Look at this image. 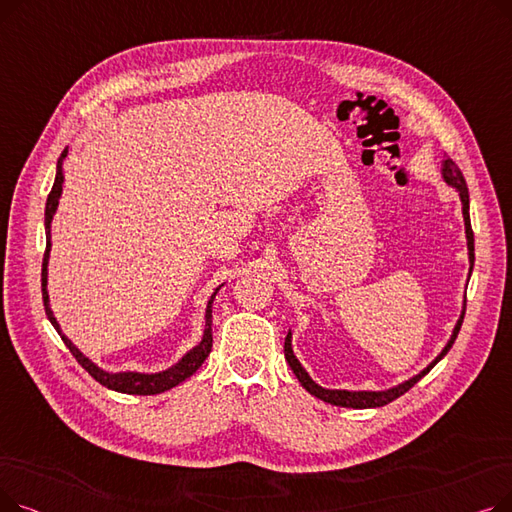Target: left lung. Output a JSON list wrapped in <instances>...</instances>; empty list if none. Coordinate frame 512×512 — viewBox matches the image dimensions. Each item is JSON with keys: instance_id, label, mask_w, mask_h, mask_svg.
Listing matches in <instances>:
<instances>
[{"instance_id": "obj_1", "label": "left lung", "mask_w": 512, "mask_h": 512, "mask_svg": "<svg viewBox=\"0 0 512 512\" xmlns=\"http://www.w3.org/2000/svg\"><path fill=\"white\" fill-rule=\"evenodd\" d=\"M442 176H444V180L448 182V184H452L456 191H459V195H461V201H463V218H465V234H467V249H469V263H471V272H473V263H475V245H473V230H471V220H469V188H467V182H465V176H463V172H461V168L454 164V161L450 159V157H446L444 161H442ZM467 307V305H465ZM465 307H463V313H461V319L456 321V326H454V332H452V336H450V340H448V344L444 346V351L429 363L419 375H415V378H411L409 382H405V384H400V386H396V388H392V390H386V392H348V390H326V388H321V386H317L311 378H309V373L301 367V363L297 361V357H294V353H292V344H290V332H288V336H286V340H284V357H286V361H288V365H290V369L294 371V375H297V380L301 382V386L309 392V394H313V396H317L319 400H324V402H330V405H336V407H346V409H375V407H384V405H388V402H392V400H396L398 396H402L405 392H409L421 378L423 375H427L429 373V369H432L448 351L452 348V344H454V340H456V336H459V330H461V326H463V319H465Z\"/></svg>"}]
</instances>
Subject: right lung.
Instances as JSON below:
<instances>
[{
  "label": "right lung",
  "instance_id": "obj_1",
  "mask_svg": "<svg viewBox=\"0 0 512 512\" xmlns=\"http://www.w3.org/2000/svg\"><path fill=\"white\" fill-rule=\"evenodd\" d=\"M68 155V149H64L62 157L58 159V172H56V182H53L51 186V193L47 197V205H45V236H47V245H45V255H43V305H45V313H47V319L51 321V326L58 330V334L62 336L64 344L68 346V351L72 353V357L83 365L93 380H97L101 386L110 388V390H116V392H124V394H141V396H147V394H159V392H166L178 384H182L184 380L191 378V375L203 365V361L209 357L211 353V344H213V336H211V305H213V299L215 294H218V290H215L211 294V299L207 303V311H205V332H203V340L199 342V346H195L191 353H186L182 357L180 363H176L172 369L168 371H161V373H137V371H126V373H107L103 369H99L95 363H91L83 353L78 351V348L62 334L60 330V324L56 321V317H53L51 309H49V297H47V259H49V249H51V240H49V226H51V218L53 213H56L58 209V201H60V195H62V184H64V172H62V161L64 157Z\"/></svg>",
  "mask_w": 512,
  "mask_h": 512
}]
</instances>
